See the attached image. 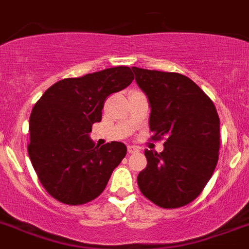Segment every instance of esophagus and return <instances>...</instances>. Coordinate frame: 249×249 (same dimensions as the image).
Here are the masks:
<instances>
[{
  "label": "esophagus",
  "mask_w": 249,
  "mask_h": 249,
  "mask_svg": "<svg viewBox=\"0 0 249 249\" xmlns=\"http://www.w3.org/2000/svg\"><path fill=\"white\" fill-rule=\"evenodd\" d=\"M127 150H128V154H135V152H139V147L137 146H128L127 147Z\"/></svg>",
  "instance_id": "34e87169"
}]
</instances>
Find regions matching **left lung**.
<instances>
[{"mask_svg":"<svg viewBox=\"0 0 249 249\" xmlns=\"http://www.w3.org/2000/svg\"><path fill=\"white\" fill-rule=\"evenodd\" d=\"M150 103L152 139L163 151L145 150L137 176L141 193L161 208L184 207L199 196L218 162L219 117L212 99L188 76L132 67Z\"/></svg>","mask_w":249,"mask_h":249,"instance_id":"1","label":"left lung"}]
</instances>
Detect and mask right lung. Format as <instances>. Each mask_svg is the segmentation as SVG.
<instances>
[{"label":"right lung","mask_w":249,"mask_h":249,"mask_svg":"<svg viewBox=\"0 0 249 249\" xmlns=\"http://www.w3.org/2000/svg\"><path fill=\"white\" fill-rule=\"evenodd\" d=\"M133 80L128 67H116L53 84L30 116L29 156L40 182L56 200L80 205L106 189L127 154L122 142L102 147L90 140L104 101Z\"/></svg>","instance_id":"obj_1"}]
</instances>
